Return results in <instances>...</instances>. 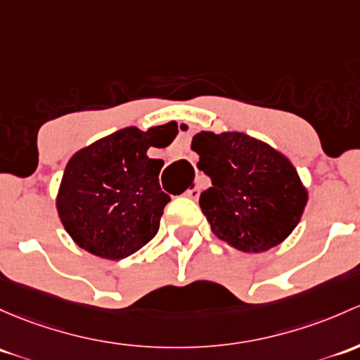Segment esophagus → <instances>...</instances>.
Instances as JSON below:
<instances>
[{"instance_id":"34e87169","label":"esophagus","mask_w":360,"mask_h":360,"mask_svg":"<svg viewBox=\"0 0 360 360\" xmlns=\"http://www.w3.org/2000/svg\"><path fill=\"white\" fill-rule=\"evenodd\" d=\"M186 196H188V198H193V200L198 198V188H196V186L190 188V190L186 191Z\"/></svg>"}]
</instances>
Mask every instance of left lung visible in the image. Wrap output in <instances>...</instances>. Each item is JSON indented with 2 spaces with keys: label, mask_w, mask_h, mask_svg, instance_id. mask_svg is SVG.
I'll return each mask as SVG.
<instances>
[{
  "label": "left lung",
  "mask_w": 360,
  "mask_h": 360,
  "mask_svg": "<svg viewBox=\"0 0 360 360\" xmlns=\"http://www.w3.org/2000/svg\"><path fill=\"white\" fill-rule=\"evenodd\" d=\"M191 150L212 179L200 207L217 238L247 253L290 236L307 205V190L288 157L245 132L202 131Z\"/></svg>",
  "instance_id": "8db88e82"
}]
</instances>
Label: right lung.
Instances as JSON below:
<instances>
[{"instance_id": "add662e5", "label": "right lung", "mask_w": 360, "mask_h": 360, "mask_svg": "<svg viewBox=\"0 0 360 360\" xmlns=\"http://www.w3.org/2000/svg\"><path fill=\"white\" fill-rule=\"evenodd\" d=\"M176 134V122L148 131L124 127L72 155L56 210L79 247L101 259L120 260L158 233L170 196L158 183L164 160L150 158L146 151L165 148Z\"/></svg>"}]
</instances>
